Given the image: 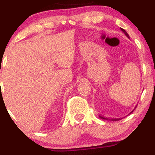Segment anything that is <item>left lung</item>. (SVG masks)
<instances>
[{"label":"left lung","instance_id":"obj_1","mask_svg":"<svg viewBox=\"0 0 155 155\" xmlns=\"http://www.w3.org/2000/svg\"><path fill=\"white\" fill-rule=\"evenodd\" d=\"M120 30H121L122 31H123V33H124L125 35H126V36L128 37V38H130V37H129V35H128V34L127 33V32H126V31H125V30H123V29H122V28H120ZM135 108H136V107H135ZM135 108H134V109H135ZM134 110H133L132 111H131V113H130V114H131V113H132V112L134 111ZM99 118H100V119H102V120H111V121H117V120H120V118H119V119H110V120H108V119L106 118V117H102V116H99Z\"/></svg>","mask_w":155,"mask_h":155}]
</instances>
